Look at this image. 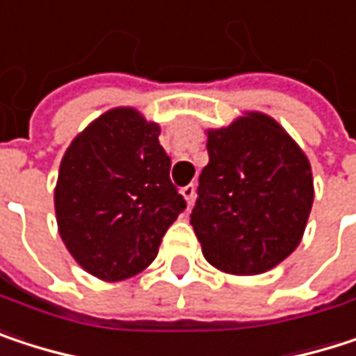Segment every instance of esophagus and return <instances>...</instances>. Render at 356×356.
Masks as SVG:
<instances>
[{"label": "esophagus", "instance_id": "1", "mask_svg": "<svg viewBox=\"0 0 356 356\" xmlns=\"http://www.w3.org/2000/svg\"><path fill=\"white\" fill-rule=\"evenodd\" d=\"M180 193H182V197L186 199V205H188V207H193V203H195V186H193V184H188V186H184Z\"/></svg>", "mask_w": 356, "mask_h": 356}]
</instances>
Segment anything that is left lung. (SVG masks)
Returning <instances> with one entry per match:
<instances>
[{"label": "left lung", "instance_id": "8db88e82", "mask_svg": "<svg viewBox=\"0 0 356 356\" xmlns=\"http://www.w3.org/2000/svg\"><path fill=\"white\" fill-rule=\"evenodd\" d=\"M207 153L191 213L205 259L234 275L282 264L298 247L313 205L307 155L259 111L207 130Z\"/></svg>", "mask_w": 356, "mask_h": 356}]
</instances>
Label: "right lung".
<instances>
[{
    "label": "right lung",
    "instance_id": "1",
    "mask_svg": "<svg viewBox=\"0 0 356 356\" xmlns=\"http://www.w3.org/2000/svg\"><path fill=\"white\" fill-rule=\"evenodd\" d=\"M170 168L159 126L132 107L105 111L70 143L54 201L60 236L79 266L105 282L151 266L186 209Z\"/></svg>",
    "mask_w": 356,
    "mask_h": 356
}]
</instances>
